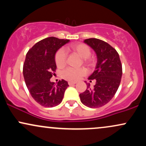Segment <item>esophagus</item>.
Wrapping results in <instances>:
<instances>
[{
	"label": "esophagus",
	"instance_id": "1",
	"mask_svg": "<svg viewBox=\"0 0 146 146\" xmlns=\"http://www.w3.org/2000/svg\"><path fill=\"white\" fill-rule=\"evenodd\" d=\"M76 84V82H68V85L69 86H72V85H74Z\"/></svg>",
	"mask_w": 146,
	"mask_h": 146
}]
</instances>
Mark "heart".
<instances>
[{
	"instance_id": "1",
	"label": "heart",
	"mask_w": 146,
	"mask_h": 146,
	"mask_svg": "<svg viewBox=\"0 0 146 146\" xmlns=\"http://www.w3.org/2000/svg\"><path fill=\"white\" fill-rule=\"evenodd\" d=\"M66 50L68 51L73 52L82 58L83 63L87 66H91L93 64V60L90 58V49L88 46L81 43H76L70 45ZM55 62L57 66L59 68H62L65 66L66 62V55L64 50L60 49L56 53L55 56ZM86 73V70L84 68H67L62 73V77L66 80L69 81L75 82L80 80L81 77Z\"/></svg>"
}]
</instances>
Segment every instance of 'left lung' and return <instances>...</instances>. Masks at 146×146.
I'll return each instance as SVG.
<instances>
[{"label": "left lung", "mask_w": 146, "mask_h": 146, "mask_svg": "<svg viewBox=\"0 0 146 146\" xmlns=\"http://www.w3.org/2000/svg\"><path fill=\"white\" fill-rule=\"evenodd\" d=\"M86 43L94 50L97 55V64L94 72L88 80L96 81L94 88H87L80 94L84 105L92 108H100L108 103L116 93L122 76V66L119 56L116 50L109 44L97 38L84 40Z\"/></svg>", "instance_id": "left-lung-1"}]
</instances>
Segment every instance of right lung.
Returning <instances> with one entry per match:
<instances>
[{
  "instance_id": "add662e5",
  "label": "right lung",
  "mask_w": 146,
  "mask_h": 146,
  "mask_svg": "<svg viewBox=\"0 0 146 146\" xmlns=\"http://www.w3.org/2000/svg\"><path fill=\"white\" fill-rule=\"evenodd\" d=\"M69 40L55 37L44 38L29 50L23 65V75L31 97L44 107H54L62 101L68 82L62 80L57 84L50 79L56 71L55 55Z\"/></svg>"
}]
</instances>
